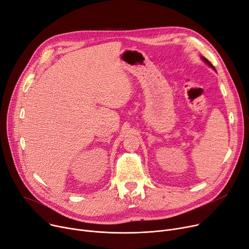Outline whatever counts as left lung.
<instances>
[{
	"label": "left lung",
	"mask_w": 249,
	"mask_h": 249,
	"mask_svg": "<svg viewBox=\"0 0 249 249\" xmlns=\"http://www.w3.org/2000/svg\"><path fill=\"white\" fill-rule=\"evenodd\" d=\"M202 60H203V61H204V62H205V63H206V64H208V65H209V66H210V67H211V68H213V69H214V70H215V71H216V69H215V67H214V66H213V65H212V64H211V62H210V61H209V60H207V59H206V58H205V57H202Z\"/></svg>",
	"instance_id": "left-lung-1"
}]
</instances>
